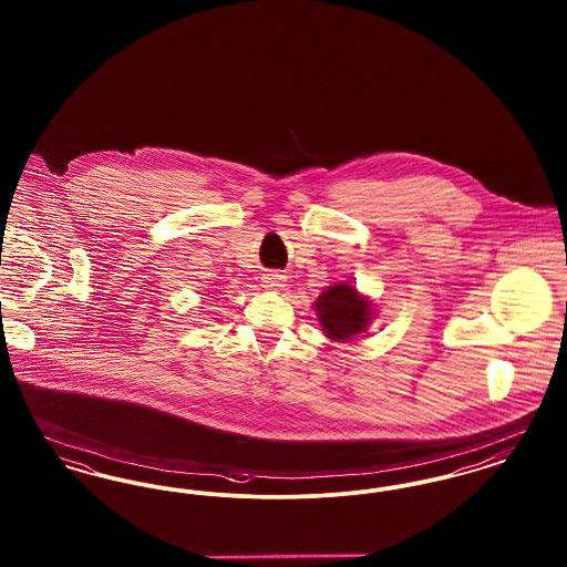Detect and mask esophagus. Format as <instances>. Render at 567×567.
<instances>
[{
  "instance_id": "esophagus-1",
  "label": "esophagus",
  "mask_w": 567,
  "mask_h": 567,
  "mask_svg": "<svg viewBox=\"0 0 567 567\" xmlns=\"http://www.w3.org/2000/svg\"><path fill=\"white\" fill-rule=\"evenodd\" d=\"M287 276H282V274H278V271H268V274H264V287L268 289V291H278V289H282L285 287V280Z\"/></svg>"
}]
</instances>
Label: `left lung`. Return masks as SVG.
Masks as SVG:
<instances>
[{"label":"left lung","instance_id":"8db88e82","mask_svg":"<svg viewBox=\"0 0 567 567\" xmlns=\"http://www.w3.org/2000/svg\"><path fill=\"white\" fill-rule=\"evenodd\" d=\"M324 331L333 340H349L370 323V301L357 296L351 285L327 287L315 303Z\"/></svg>","mask_w":567,"mask_h":567}]
</instances>
